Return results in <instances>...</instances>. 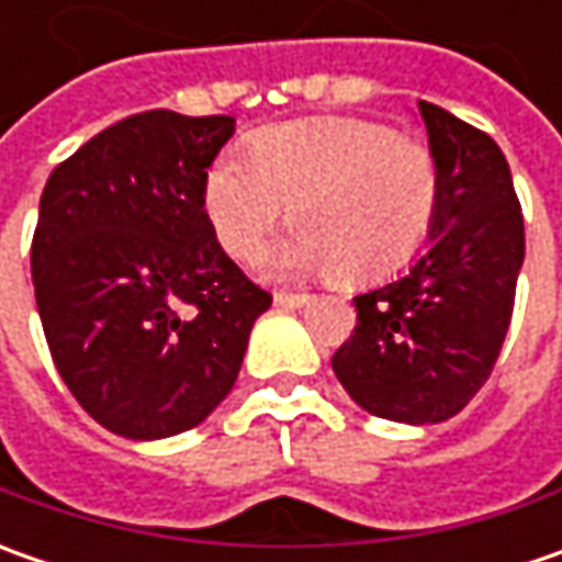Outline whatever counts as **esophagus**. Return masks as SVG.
<instances>
[{"label":"esophagus","instance_id":"1","mask_svg":"<svg viewBox=\"0 0 562 562\" xmlns=\"http://www.w3.org/2000/svg\"><path fill=\"white\" fill-rule=\"evenodd\" d=\"M310 300H313V293L274 291V303H278V306H303V303H310Z\"/></svg>","mask_w":562,"mask_h":562}]
</instances>
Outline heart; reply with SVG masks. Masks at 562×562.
<instances>
[{"label": "heart", "instance_id": "heart-1", "mask_svg": "<svg viewBox=\"0 0 562 562\" xmlns=\"http://www.w3.org/2000/svg\"><path fill=\"white\" fill-rule=\"evenodd\" d=\"M288 205L296 231L281 266L378 281L428 240L441 205L438 162L384 121L328 115L262 127L247 153L227 149L205 171V222L237 262L266 249Z\"/></svg>", "mask_w": 562, "mask_h": 562}]
</instances>
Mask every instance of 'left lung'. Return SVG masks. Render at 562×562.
<instances>
[{
  "mask_svg": "<svg viewBox=\"0 0 562 562\" xmlns=\"http://www.w3.org/2000/svg\"><path fill=\"white\" fill-rule=\"evenodd\" d=\"M419 112L441 178L431 249L403 278L353 296L357 328L331 357L366 413L409 425L450 419L479 394L501 357L526 256L501 146L441 105L419 102Z\"/></svg>",
  "mask_w": 562,
  "mask_h": 562,
  "instance_id": "8db88e82",
  "label": "left lung"
}]
</instances>
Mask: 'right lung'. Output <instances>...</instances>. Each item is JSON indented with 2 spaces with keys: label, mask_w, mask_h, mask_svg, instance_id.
Listing matches in <instances>:
<instances>
[{
  "label": "right lung",
  "mask_w": 562,
  "mask_h": 562,
  "mask_svg": "<svg viewBox=\"0 0 562 562\" xmlns=\"http://www.w3.org/2000/svg\"><path fill=\"white\" fill-rule=\"evenodd\" d=\"M231 134V115L140 112L55 165L40 196L31 271L55 369L134 441L200 425L271 306L205 222V171Z\"/></svg>",
  "instance_id": "right-lung-1"
}]
</instances>
